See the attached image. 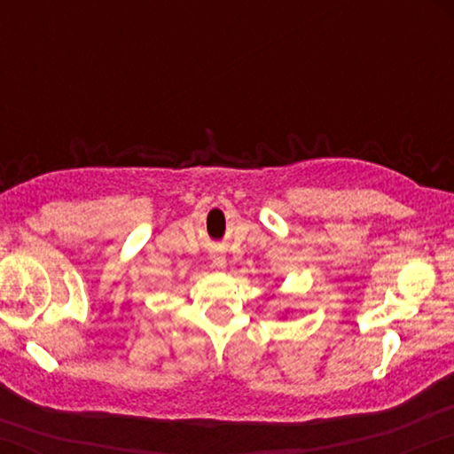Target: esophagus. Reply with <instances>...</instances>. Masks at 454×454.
<instances>
[{"label": "esophagus", "mask_w": 454, "mask_h": 454, "mask_svg": "<svg viewBox=\"0 0 454 454\" xmlns=\"http://www.w3.org/2000/svg\"><path fill=\"white\" fill-rule=\"evenodd\" d=\"M226 264V260H224V256H214V266H224Z\"/></svg>", "instance_id": "esophagus-1"}]
</instances>
